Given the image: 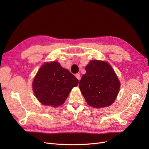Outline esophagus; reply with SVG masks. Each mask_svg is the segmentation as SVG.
Masks as SVG:
<instances>
[{
  "mask_svg": "<svg viewBox=\"0 0 149 149\" xmlns=\"http://www.w3.org/2000/svg\"><path fill=\"white\" fill-rule=\"evenodd\" d=\"M75 76H76V78H77V79L79 81L80 79H81V76H80V74H76Z\"/></svg>",
  "mask_w": 149,
  "mask_h": 149,
  "instance_id": "esophagus-1",
  "label": "esophagus"
}]
</instances>
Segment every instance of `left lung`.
<instances>
[{
  "label": "left lung",
  "mask_w": 149,
  "mask_h": 149,
  "mask_svg": "<svg viewBox=\"0 0 149 149\" xmlns=\"http://www.w3.org/2000/svg\"><path fill=\"white\" fill-rule=\"evenodd\" d=\"M85 70L86 73L83 75L79 87L88 104L96 108L111 105L120 88L112 67L105 61L91 60Z\"/></svg>",
  "instance_id": "1"
}]
</instances>
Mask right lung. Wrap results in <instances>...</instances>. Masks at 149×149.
Here are the masks:
<instances>
[{"instance_id":"1","label":"right lung","mask_w":149,"mask_h":149,"mask_svg":"<svg viewBox=\"0 0 149 149\" xmlns=\"http://www.w3.org/2000/svg\"><path fill=\"white\" fill-rule=\"evenodd\" d=\"M79 81L70 72L53 61L42 65L34 78L33 92L42 104L59 106L64 103L71 89Z\"/></svg>"}]
</instances>
